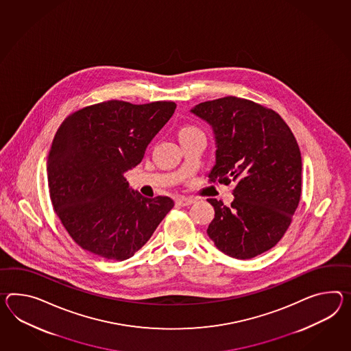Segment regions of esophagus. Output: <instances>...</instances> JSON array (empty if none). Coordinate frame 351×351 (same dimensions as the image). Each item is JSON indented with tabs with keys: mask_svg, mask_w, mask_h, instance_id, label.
Instances as JSON below:
<instances>
[{
	"mask_svg": "<svg viewBox=\"0 0 351 351\" xmlns=\"http://www.w3.org/2000/svg\"><path fill=\"white\" fill-rule=\"evenodd\" d=\"M193 203H195L194 197H180L176 199V204H179L181 206H191Z\"/></svg>",
	"mask_w": 351,
	"mask_h": 351,
	"instance_id": "34e87169",
	"label": "esophagus"
}]
</instances>
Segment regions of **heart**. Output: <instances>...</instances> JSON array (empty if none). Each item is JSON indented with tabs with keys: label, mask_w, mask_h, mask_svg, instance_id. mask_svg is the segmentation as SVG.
<instances>
[{
	"label": "heart",
	"mask_w": 351,
	"mask_h": 351,
	"mask_svg": "<svg viewBox=\"0 0 351 351\" xmlns=\"http://www.w3.org/2000/svg\"><path fill=\"white\" fill-rule=\"evenodd\" d=\"M194 130H197V129L194 128V127H184V128L180 130V134H184V133H190V132H194Z\"/></svg>",
	"instance_id": "1"
}]
</instances>
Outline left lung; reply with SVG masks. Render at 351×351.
Instances as JSON below:
<instances>
[{"label":"left lung","instance_id":"left-lung-1","mask_svg":"<svg viewBox=\"0 0 351 351\" xmlns=\"http://www.w3.org/2000/svg\"><path fill=\"white\" fill-rule=\"evenodd\" d=\"M190 112L213 129L212 182L233 184L231 206L208 199L214 219L206 233L228 256L246 260L274 247L291 226L302 193L300 147L278 112L227 96Z\"/></svg>","mask_w":351,"mask_h":351}]
</instances>
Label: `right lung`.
<instances>
[{
  "mask_svg": "<svg viewBox=\"0 0 351 351\" xmlns=\"http://www.w3.org/2000/svg\"><path fill=\"white\" fill-rule=\"evenodd\" d=\"M172 101L110 100L86 106L60 124L47 161L51 204L78 246L123 261L151 239L173 206L129 188L124 173L170 120Z\"/></svg>",
  "mask_w": 351,
  "mask_h": 351,
  "instance_id": "1",
  "label": "right lung"
}]
</instances>
